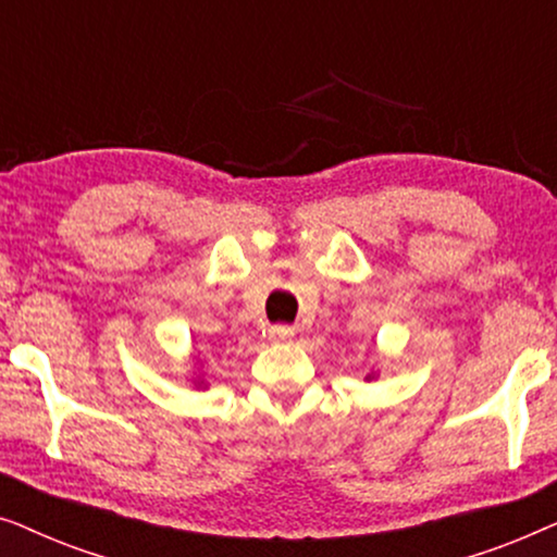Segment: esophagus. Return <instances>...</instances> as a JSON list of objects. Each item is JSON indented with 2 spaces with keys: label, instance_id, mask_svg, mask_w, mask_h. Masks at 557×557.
I'll use <instances>...</instances> for the list:
<instances>
[{
  "label": "esophagus",
  "instance_id": "esophagus-1",
  "mask_svg": "<svg viewBox=\"0 0 557 557\" xmlns=\"http://www.w3.org/2000/svg\"><path fill=\"white\" fill-rule=\"evenodd\" d=\"M269 337H271L273 342H286V339H292V337H294V326H288V324H273V326H269Z\"/></svg>",
  "mask_w": 557,
  "mask_h": 557
}]
</instances>
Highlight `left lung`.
<instances>
[{
  "mask_svg": "<svg viewBox=\"0 0 557 557\" xmlns=\"http://www.w3.org/2000/svg\"><path fill=\"white\" fill-rule=\"evenodd\" d=\"M364 380H375V372H370V375H364Z\"/></svg>",
  "mask_w": 557,
  "mask_h": 557,
  "instance_id": "1",
  "label": "left lung"
}]
</instances>
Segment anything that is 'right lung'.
I'll return each instance as SVG.
<instances>
[{
  "instance_id": "obj_1",
  "label": "right lung",
  "mask_w": 557,
  "mask_h": 557,
  "mask_svg": "<svg viewBox=\"0 0 557 557\" xmlns=\"http://www.w3.org/2000/svg\"><path fill=\"white\" fill-rule=\"evenodd\" d=\"M193 385H195V387H205L208 383H205L202 375H197V372H195V375H193Z\"/></svg>"
}]
</instances>
